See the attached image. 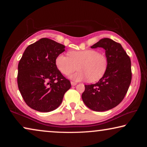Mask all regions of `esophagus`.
<instances>
[{"label":"esophagus","mask_w":147,"mask_h":147,"mask_svg":"<svg viewBox=\"0 0 147 147\" xmlns=\"http://www.w3.org/2000/svg\"><path fill=\"white\" fill-rule=\"evenodd\" d=\"M71 85L72 86H76V84H77V83H76V82H71Z\"/></svg>","instance_id":"esophagus-1"}]
</instances>
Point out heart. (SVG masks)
<instances>
[{
	"mask_svg": "<svg viewBox=\"0 0 147 147\" xmlns=\"http://www.w3.org/2000/svg\"><path fill=\"white\" fill-rule=\"evenodd\" d=\"M69 56L59 54L55 63L58 70L64 75H69L77 69H79L70 76L74 81L89 80L96 82L105 74L108 65V58L104 54L93 49L71 51Z\"/></svg>",
	"mask_w": 147,
	"mask_h": 147,
	"instance_id": "heart-1",
	"label": "heart"
}]
</instances>
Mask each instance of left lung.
Wrapping results in <instances>:
<instances>
[{
    "mask_svg": "<svg viewBox=\"0 0 147 147\" xmlns=\"http://www.w3.org/2000/svg\"><path fill=\"white\" fill-rule=\"evenodd\" d=\"M97 47L105 49L108 68L98 82L85 85L82 98L92 110L104 111L120 104L127 93L131 80V61L121 45L112 39H102L91 48Z\"/></svg>",
    "mask_w": 147,
    "mask_h": 147,
    "instance_id": "left-lung-1",
    "label": "left lung"
}]
</instances>
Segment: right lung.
<instances>
[{
	"mask_svg": "<svg viewBox=\"0 0 147 147\" xmlns=\"http://www.w3.org/2000/svg\"><path fill=\"white\" fill-rule=\"evenodd\" d=\"M65 51L63 45L42 38L27 47L18 64L17 84L24 102L40 112L58 108L70 81L62 75L55 63Z\"/></svg>",
	"mask_w": 147,
	"mask_h": 147,
	"instance_id": "obj_1",
	"label": "right lung"
}]
</instances>
